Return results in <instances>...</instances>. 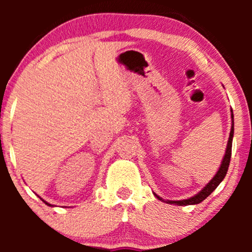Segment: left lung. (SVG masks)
Returning a JSON list of instances; mask_svg holds the SVG:
<instances>
[{
    "label": "left lung",
    "mask_w": 252,
    "mask_h": 252,
    "mask_svg": "<svg viewBox=\"0 0 252 252\" xmlns=\"http://www.w3.org/2000/svg\"><path fill=\"white\" fill-rule=\"evenodd\" d=\"M231 120H232V126H231V131H230V136H228V141H227V146H226V150H225V155L224 158H222V161H221V164L220 167H219L218 172L216 173V175L213 176L212 179H211V181L209 184L206 185V186L202 189L200 192L196 193L193 196H190L189 199H184V200H164V199L161 198V196H158V194L154 195L156 198L158 199V200L161 201H164L167 202V204H173V205H178V206H187V205H196L199 204V202L204 201L205 199L209 196L211 193L215 190L217 187L219 186V184L224 180L225 175H226L227 173V169H228V166H230V158H231V152H232V138H233V112H232V109H231Z\"/></svg>",
    "instance_id": "8db88e82"
}]
</instances>
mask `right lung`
Returning a JSON list of instances; mask_svg holds the SVG:
<instances>
[{
    "instance_id": "1",
    "label": "right lung",
    "mask_w": 252,
    "mask_h": 252,
    "mask_svg": "<svg viewBox=\"0 0 252 252\" xmlns=\"http://www.w3.org/2000/svg\"><path fill=\"white\" fill-rule=\"evenodd\" d=\"M40 199H41V198H40ZM41 200L43 201V202H45V204L46 205H48V206H53V205H51V204H48V202L47 201H45V200H43V199H41Z\"/></svg>"
}]
</instances>
